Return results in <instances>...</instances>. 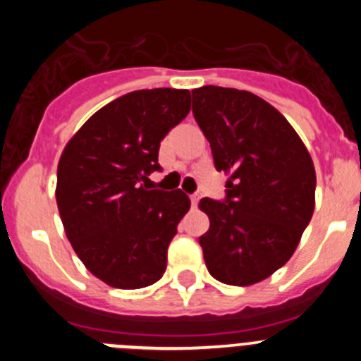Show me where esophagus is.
<instances>
[{"label": "esophagus", "mask_w": 361, "mask_h": 361, "mask_svg": "<svg viewBox=\"0 0 361 361\" xmlns=\"http://www.w3.org/2000/svg\"><path fill=\"white\" fill-rule=\"evenodd\" d=\"M199 199H200V197L197 195V193H193V195H190L191 206H193V208H197V204H199Z\"/></svg>", "instance_id": "1"}]
</instances>
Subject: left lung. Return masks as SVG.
<instances>
[{
    "label": "left lung",
    "instance_id": "1",
    "mask_svg": "<svg viewBox=\"0 0 361 361\" xmlns=\"http://www.w3.org/2000/svg\"><path fill=\"white\" fill-rule=\"evenodd\" d=\"M193 117L209 141L226 199L200 200L209 229L199 238L209 275L251 286L288 262L314 212L317 173L288 119L245 90H191Z\"/></svg>",
    "mask_w": 361,
    "mask_h": 361
}]
</instances>
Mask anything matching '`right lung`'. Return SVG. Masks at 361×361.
I'll list each match as a JSON object with an SVG mask.
<instances>
[{
    "label": "right lung",
    "mask_w": 361,
    "mask_h": 361,
    "mask_svg": "<svg viewBox=\"0 0 361 361\" xmlns=\"http://www.w3.org/2000/svg\"><path fill=\"white\" fill-rule=\"evenodd\" d=\"M188 114V90L130 92L95 111L63 149L56 200L66 237L111 288L141 289L164 275L190 199L146 183L161 171V141Z\"/></svg>",
    "instance_id": "add662e5"
}]
</instances>
